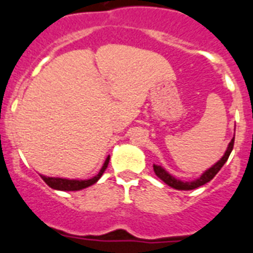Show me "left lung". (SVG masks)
Masks as SVG:
<instances>
[{
  "label": "left lung",
  "mask_w": 253,
  "mask_h": 253,
  "mask_svg": "<svg viewBox=\"0 0 253 253\" xmlns=\"http://www.w3.org/2000/svg\"><path fill=\"white\" fill-rule=\"evenodd\" d=\"M233 144H234V137L232 138V140L229 142V144H228L227 151H225V153L223 154V157L220 158V160H219L215 165H213V166L210 167V169H208L207 171H205L204 173L200 176V177L195 178V180H193V181L178 180V178H176L175 176H172L171 173H169V172L163 169L162 166H158V165H153L154 173H156V175H157L158 177H160L161 180L165 182V184H167L169 186L173 187V189H176V190H194V189H196V187H200V186H203V185H205L207 182H209L210 180H213L214 176H215L216 173L219 172V169H222L223 165L227 162L228 157H229V154H231L232 149H233Z\"/></svg>",
  "instance_id": "1"
}]
</instances>
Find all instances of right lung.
<instances>
[{
	"mask_svg": "<svg viewBox=\"0 0 253 253\" xmlns=\"http://www.w3.org/2000/svg\"><path fill=\"white\" fill-rule=\"evenodd\" d=\"M109 161H110V156H107V158L105 160L104 165H102L99 173L96 176H93V177L88 178V180H75V178L71 180V178L63 177H48V176L44 175H40V177L43 178L44 182H45L49 187H51V189L60 190V191H78V190L86 189V187L96 184L102 176V173L105 172V169H106L107 165H109Z\"/></svg>",
	"mask_w": 253,
	"mask_h": 253,
	"instance_id": "add662e5",
	"label": "right lung"
}]
</instances>
